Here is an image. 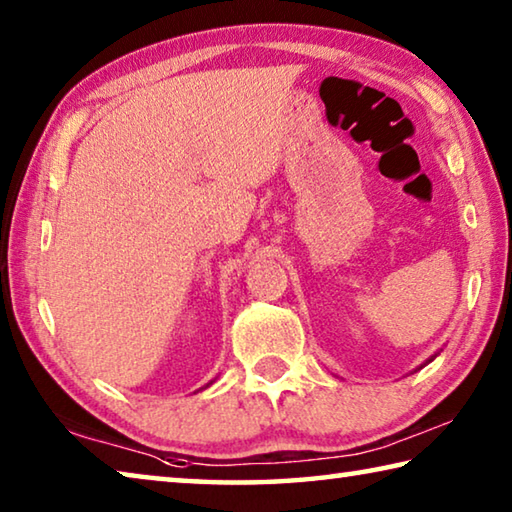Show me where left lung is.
I'll use <instances>...</instances> for the list:
<instances>
[{"instance_id":"1","label":"left lung","mask_w":512,"mask_h":512,"mask_svg":"<svg viewBox=\"0 0 512 512\" xmlns=\"http://www.w3.org/2000/svg\"><path fill=\"white\" fill-rule=\"evenodd\" d=\"M431 359H433V357H431ZM431 359H429V361H431Z\"/></svg>"}]
</instances>
